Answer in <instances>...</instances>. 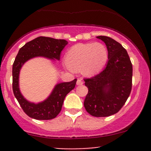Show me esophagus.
<instances>
[{"label":"esophagus","instance_id":"34e87169","mask_svg":"<svg viewBox=\"0 0 151 151\" xmlns=\"http://www.w3.org/2000/svg\"><path fill=\"white\" fill-rule=\"evenodd\" d=\"M83 84V81L82 80V79L78 78L77 79V85H81Z\"/></svg>","mask_w":151,"mask_h":151}]
</instances>
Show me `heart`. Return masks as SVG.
I'll use <instances>...</instances> for the list:
<instances>
[{
  "mask_svg": "<svg viewBox=\"0 0 151 151\" xmlns=\"http://www.w3.org/2000/svg\"><path fill=\"white\" fill-rule=\"evenodd\" d=\"M108 60V51L101 43L77 44L67 51V66L74 70L81 69L85 75L91 76L99 72Z\"/></svg>",
  "mask_w": 151,
  "mask_h": 151,
  "instance_id": "heart-1",
  "label": "heart"
}]
</instances>
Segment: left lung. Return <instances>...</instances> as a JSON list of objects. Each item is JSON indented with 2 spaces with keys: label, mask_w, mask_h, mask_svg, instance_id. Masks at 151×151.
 Here are the masks:
<instances>
[{
  "label": "left lung",
  "mask_w": 151,
  "mask_h": 151,
  "mask_svg": "<svg viewBox=\"0 0 151 151\" xmlns=\"http://www.w3.org/2000/svg\"><path fill=\"white\" fill-rule=\"evenodd\" d=\"M108 51L106 66L98 74L84 79L88 93L85 99L87 112L94 117L117 113L129 98L132 87V64L126 49L112 38L99 36Z\"/></svg>",
  "instance_id": "1"
}]
</instances>
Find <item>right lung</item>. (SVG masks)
<instances>
[{
  "label": "right lung",
  "mask_w": 151,
  "mask_h": 151,
  "mask_svg": "<svg viewBox=\"0 0 151 151\" xmlns=\"http://www.w3.org/2000/svg\"><path fill=\"white\" fill-rule=\"evenodd\" d=\"M67 44L68 42L64 39L39 36L27 42L17 55L12 66V88L20 106L30 118L36 120H51L55 118L61 110L66 96L75 87L77 79L56 85L46 100L34 104L27 101L21 94L19 88V71L27 60L35 57L60 60V52Z\"/></svg>",
  "instance_id": "obj_1"
}]
</instances>
